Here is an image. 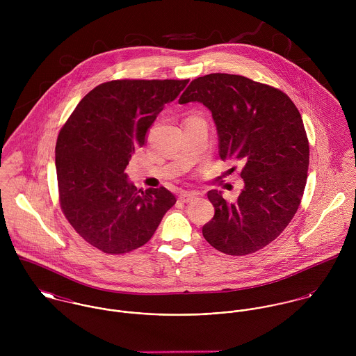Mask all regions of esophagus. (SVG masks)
I'll return each mask as SVG.
<instances>
[{
    "mask_svg": "<svg viewBox=\"0 0 356 356\" xmlns=\"http://www.w3.org/2000/svg\"><path fill=\"white\" fill-rule=\"evenodd\" d=\"M197 197V193L196 192H186V191H184V192H181L179 193V200L181 202H184V203H189V202H192L193 199H196Z\"/></svg>",
    "mask_w": 356,
    "mask_h": 356,
    "instance_id": "obj_1",
    "label": "esophagus"
}]
</instances>
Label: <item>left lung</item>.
<instances>
[{"mask_svg":"<svg viewBox=\"0 0 356 356\" xmlns=\"http://www.w3.org/2000/svg\"><path fill=\"white\" fill-rule=\"evenodd\" d=\"M195 102L212 113L220 159L240 161L244 179L236 203L207 193L215 215L204 238L223 254H252L284 232L302 202L309 163L302 115L284 92L230 74L192 81L178 102Z\"/></svg>","mask_w":356,"mask_h":356,"instance_id":"1","label":"left lung"}]
</instances>
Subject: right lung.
Masks as SVG:
<instances>
[{"label": "right lung", "instance_id": "obj_1", "mask_svg": "<svg viewBox=\"0 0 356 356\" xmlns=\"http://www.w3.org/2000/svg\"><path fill=\"white\" fill-rule=\"evenodd\" d=\"M189 79H122L89 92L58 133L56 172L63 213L104 254L147 244L175 204L165 188L137 191L124 172L164 105Z\"/></svg>", "mask_w": 356, "mask_h": 356}]
</instances>
